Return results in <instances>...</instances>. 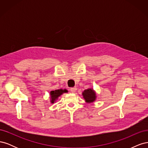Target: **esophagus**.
Here are the masks:
<instances>
[{
	"mask_svg": "<svg viewBox=\"0 0 148 148\" xmlns=\"http://www.w3.org/2000/svg\"><path fill=\"white\" fill-rule=\"evenodd\" d=\"M77 88L76 87H73V88H70V91L71 92H75V91H77Z\"/></svg>",
	"mask_w": 148,
	"mask_h": 148,
	"instance_id": "esophagus-1",
	"label": "esophagus"
}]
</instances>
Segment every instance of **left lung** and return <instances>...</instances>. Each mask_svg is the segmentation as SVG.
<instances>
[{"mask_svg":"<svg viewBox=\"0 0 148 148\" xmlns=\"http://www.w3.org/2000/svg\"><path fill=\"white\" fill-rule=\"evenodd\" d=\"M83 96L87 102H92L96 99V93L91 89L84 90L83 92Z\"/></svg>","mask_w":148,"mask_h":148,"instance_id":"left-lung-1","label":"left lung"}]
</instances>
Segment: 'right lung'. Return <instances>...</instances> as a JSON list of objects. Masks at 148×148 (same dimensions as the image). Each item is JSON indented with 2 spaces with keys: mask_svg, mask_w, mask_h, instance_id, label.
I'll use <instances>...</instances> for the list:
<instances>
[{
  "mask_svg": "<svg viewBox=\"0 0 148 148\" xmlns=\"http://www.w3.org/2000/svg\"><path fill=\"white\" fill-rule=\"evenodd\" d=\"M67 91L66 89H57L55 91H52L51 92V102L53 103L54 101L57 99L58 97L60 96L61 95L63 94V92H66Z\"/></svg>",
  "mask_w": 148,
  "mask_h": 148,
  "instance_id": "1",
  "label": "right lung"
}]
</instances>
